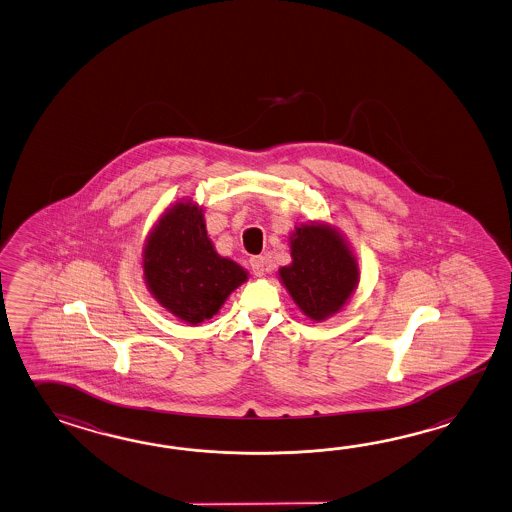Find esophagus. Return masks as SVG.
Segmentation results:
<instances>
[{
	"label": "esophagus",
	"mask_w": 512,
	"mask_h": 512,
	"mask_svg": "<svg viewBox=\"0 0 512 512\" xmlns=\"http://www.w3.org/2000/svg\"><path fill=\"white\" fill-rule=\"evenodd\" d=\"M250 264L251 270H253V273H255L257 277H262V275H264V266H266V261H264V257H262V255L251 257Z\"/></svg>",
	"instance_id": "obj_1"
}]
</instances>
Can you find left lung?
I'll return each instance as SVG.
<instances>
[{"instance_id": "left-lung-1", "label": "left lung", "mask_w": 512, "mask_h": 512, "mask_svg": "<svg viewBox=\"0 0 512 512\" xmlns=\"http://www.w3.org/2000/svg\"><path fill=\"white\" fill-rule=\"evenodd\" d=\"M290 255L279 277L301 312L312 321L338 314L360 281L358 262L340 231L323 222L296 226Z\"/></svg>"}]
</instances>
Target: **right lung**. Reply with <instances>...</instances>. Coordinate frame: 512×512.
<instances>
[{
    "mask_svg": "<svg viewBox=\"0 0 512 512\" xmlns=\"http://www.w3.org/2000/svg\"><path fill=\"white\" fill-rule=\"evenodd\" d=\"M143 277L161 307L189 325H200L246 283L248 272L216 253L207 237L204 209L193 200H182L171 205L148 233Z\"/></svg>",
    "mask_w": 512,
    "mask_h": 512,
    "instance_id": "obj_1",
    "label": "right lung"
}]
</instances>
